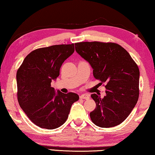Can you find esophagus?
Here are the masks:
<instances>
[{"instance_id": "1", "label": "esophagus", "mask_w": 155, "mask_h": 155, "mask_svg": "<svg viewBox=\"0 0 155 155\" xmlns=\"http://www.w3.org/2000/svg\"><path fill=\"white\" fill-rule=\"evenodd\" d=\"M80 98L81 99H84V100H88V99L90 98L89 95H87V94H82L80 95Z\"/></svg>"}]
</instances>
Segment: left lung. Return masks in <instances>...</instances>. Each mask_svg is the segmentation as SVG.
<instances>
[{"label":"left lung","mask_w":155,"mask_h":155,"mask_svg":"<svg viewBox=\"0 0 155 155\" xmlns=\"http://www.w3.org/2000/svg\"><path fill=\"white\" fill-rule=\"evenodd\" d=\"M75 51L93 68V75L105 83L106 95L91 97L96 108L90 113L91 121L101 128L117 126L128 117L139 95V69L124 48L115 42H81Z\"/></svg>","instance_id":"8db88e82"}]
</instances>
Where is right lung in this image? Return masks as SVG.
<instances>
[{"label": "right lung", "instance_id": "add662e5", "mask_svg": "<svg viewBox=\"0 0 155 155\" xmlns=\"http://www.w3.org/2000/svg\"><path fill=\"white\" fill-rule=\"evenodd\" d=\"M74 44L39 48L28 54L16 73L17 98L25 113L35 125L46 129L60 127L79 96L55 92L52 80L60 75L65 60L74 52Z\"/></svg>", "mask_w": 155, "mask_h": 155}]
</instances>
